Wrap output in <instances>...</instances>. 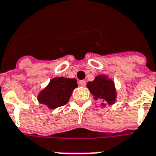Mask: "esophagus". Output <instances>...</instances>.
Here are the masks:
<instances>
[{
    "label": "esophagus",
    "mask_w": 156,
    "mask_h": 156,
    "mask_svg": "<svg viewBox=\"0 0 156 156\" xmlns=\"http://www.w3.org/2000/svg\"><path fill=\"white\" fill-rule=\"evenodd\" d=\"M79 84L81 85V86H85L86 85V82H85V80H80V81L79 82Z\"/></svg>",
    "instance_id": "34e87169"
}]
</instances>
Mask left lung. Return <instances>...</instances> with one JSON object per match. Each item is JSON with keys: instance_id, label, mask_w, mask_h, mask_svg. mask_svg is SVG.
Returning a JSON list of instances; mask_svg holds the SVG:
<instances>
[{"instance_id": "8db88e82", "label": "left lung", "mask_w": 156, "mask_h": 156, "mask_svg": "<svg viewBox=\"0 0 156 156\" xmlns=\"http://www.w3.org/2000/svg\"><path fill=\"white\" fill-rule=\"evenodd\" d=\"M87 87L95 99H102L109 105L113 104L115 101L116 93L114 82L107 79L105 76H98L94 81L87 84ZM104 105V103H102Z\"/></svg>"}]
</instances>
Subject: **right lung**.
<instances>
[{
	"label": "right lung",
	"mask_w": 156,
	"mask_h": 156,
	"mask_svg": "<svg viewBox=\"0 0 156 156\" xmlns=\"http://www.w3.org/2000/svg\"><path fill=\"white\" fill-rule=\"evenodd\" d=\"M78 87L76 80L55 77L52 79L48 86L38 95L40 103L46 105L50 109L64 106L72 96V91Z\"/></svg>",
	"instance_id": "right-lung-1"
}]
</instances>
